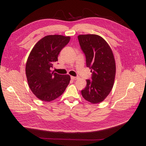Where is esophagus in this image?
<instances>
[{
	"label": "esophagus",
	"instance_id": "esophagus-1",
	"mask_svg": "<svg viewBox=\"0 0 146 146\" xmlns=\"http://www.w3.org/2000/svg\"><path fill=\"white\" fill-rule=\"evenodd\" d=\"M70 78H71V79L73 80H77V79H78V77H77L71 76V77H70Z\"/></svg>",
	"mask_w": 146,
	"mask_h": 146
}]
</instances>
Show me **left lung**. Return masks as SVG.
Segmentation results:
<instances>
[{"label": "left lung", "instance_id": "obj_1", "mask_svg": "<svg viewBox=\"0 0 146 146\" xmlns=\"http://www.w3.org/2000/svg\"><path fill=\"white\" fill-rule=\"evenodd\" d=\"M86 56V66L91 70V80H86L83 98L92 104L104 100L111 92L116 75V63L111 47L105 39L94 34L78 36Z\"/></svg>", "mask_w": 146, "mask_h": 146}]
</instances>
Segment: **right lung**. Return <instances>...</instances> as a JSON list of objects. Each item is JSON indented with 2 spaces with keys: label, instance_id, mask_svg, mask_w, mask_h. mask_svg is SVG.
<instances>
[{
  "label": "right lung",
  "instance_id": "right-lung-1",
  "mask_svg": "<svg viewBox=\"0 0 146 146\" xmlns=\"http://www.w3.org/2000/svg\"><path fill=\"white\" fill-rule=\"evenodd\" d=\"M70 36L47 35L35 45L25 66L29 86L36 98L50 102L64 92L70 82L69 75L52 72L54 63L58 61L61 49L70 41Z\"/></svg>",
  "mask_w": 146,
  "mask_h": 146
}]
</instances>
